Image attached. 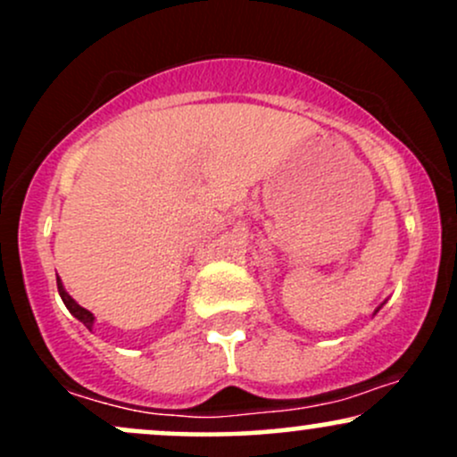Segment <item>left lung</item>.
<instances>
[{"mask_svg":"<svg viewBox=\"0 0 457 457\" xmlns=\"http://www.w3.org/2000/svg\"><path fill=\"white\" fill-rule=\"evenodd\" d=\"M378 309H380V307H378ZM378 309H376V312H378ZM376 312H374V313H376Z\"/></svg>","mask_w":457,"mask_h":457,"instance_id":"left-lung-1","label":"left lung"}]
</instances>
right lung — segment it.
<instances>
[{"label": "right lung", "instance_id": "add662e5", "mask_svg": "<svg viewBox=\"0 0 457 457\" xmlns=\"http://www.w3.org/2000/svg\"><path fill=\"white\" fill-rule=\"evenodd\" d=\"M57 292H60L62 301H64V305H66L68 312H71L72 316H75V318L79 320V322H83V327L92 330V327H94V313H92V312H87L86 307L79 305V303L75 301V298H72L71 295H68V292L64 290V286H62V279H60V277H57Z\"/></svg>", "mask_w": 457, "mask_h": 457}]
</instances>
